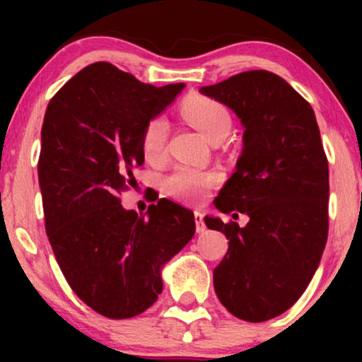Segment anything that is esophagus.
<instances>
[{
  "label": "esophagus",
  "instance_id": "34e87169",
  "mask_svg": "<svg viewBox=\"0 0 362 362\" xmlns=\"http://www.w3.org/2000/svg\"><path fill=\"white\" fill-rule=\"evenodd\" d=\"M194 221H196V230L197 234H202L206 230V224H204V214L199 211L194 212Z\"/></svg>",
  "mask_w": 362,
  "mask_h": 362
}]
</instances>
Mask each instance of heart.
<instances>
[{"label": "heart", "mask_w": 362, "mask_h": 362, "mask_svg": "<svg viewBox=\"0 0 362 362\" xmlns=\"http://www.w3.org/2000/svg\"><path fill=\"white\" fill-rule=\"evenodd\" d=\"M181 115L211 141L224 140L232 127V118L227 107L209 97H189L182 103ZM166 140L168 122L163 117L151 118L141 135V151L148 161H158L165 155ZM217 182H219V175L214 171L177 166L171 175H168L165 187L177 199L199 202Z\"/></svg>", "instance_id": "heart-1"}]
</instances>
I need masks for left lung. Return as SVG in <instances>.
I'll return each instance as SVG.
<instances>
[{
    "label": "left lung",
    "instance_id": "1",
    "mask_svg": "<svg viewBox=\"0 0 362 362\" xmlns=\"http://www.w3.org/2000/svg\"><path fill=\"white\" fill-rule=\"evenodd\" d=\"M199 92L245 128L235 173L214 206L250 221L204 219L229 239L214 290L232 315L260 323L293 306L318 269L328 239V160L313 108L276 74L240 72Z\"/></svg>",
    "mask_w": 362,
    "mask_h": 362
}]
</instances>
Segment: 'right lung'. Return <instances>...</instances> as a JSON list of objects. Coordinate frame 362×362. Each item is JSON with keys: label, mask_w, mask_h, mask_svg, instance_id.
<instances>
[{"label": "right lung", "mask_w": 362, "mask_h": 362, "mask_svg": "<svg viewBox=\"0 0 362 362\" xmlns=\"http://www.w3.org/2000/svg\"><path fill=\"white\" fill-rule=\"evenodd\" d=\"M182 88L95 62L51 98L44 115L37 175L49 242L74 293L107 318L150 308L163 290L161 267L194 235V214L176 202L163 197L141 216L120 201L145 161L146 123Z\"/></svg>", "instance_id": "add662e5"}]
</instances>
